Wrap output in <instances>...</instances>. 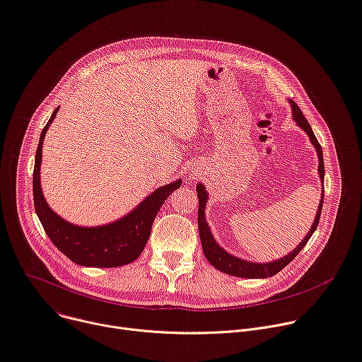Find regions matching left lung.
I'll return each instance as SVG.
<instances>
[{"instance_id":"left-lung-1","label":"left lung","mask_w":362,"mask_h":362,"mask_svg":"<svg viewBox=\"0 0 362 362\" xmlns=\"http://www.w3.org/2000/svg\"><path fill=\"white\" fill-rule=\"evenodd\" d=\"M292 105V113H293V120H296V124L308 134L312 145L315 146L316 152H317V159H319V177L320 181H322L324 185V177H325V167H324V155H322V148H320L309 122L306 120V117L303 116L302 110L299 109V106L291 100ZM197 194H198V230H199V240H202V246H203V252L207 257V260L220 272H224L227 274L231 276H237V277H246V279H262V277H270L274 276L277 272L282 270L285 266H288L298 255L299 252L306 246V243L309 242V238L312 237V234L315 233L319 218H320V211H322V206H324V188H322V197H320V203L317 207V213L315 217V221L309 230V233L306 234V237L299 243V246L291 252L289 255L284 256L282 259L279 260H273L269 263H253V262H247V260H242L238 257H234L231 255H228L223 247H220L217 245V242L214 240L211 230L206 221V203H207V191L204 188L203 184L197 185Z\"/></svg>"}]
</instances>
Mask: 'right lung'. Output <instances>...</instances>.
<instances>
[{
    "label": "right lung",
    "mask_w": 362,
    "mask_h": 362,
    "mask_svg": "<svg viewBox=\"0 0 362 362\" xmlns=\"http://www.w3.org/2000/svg\"><path fill=\"white\" fill-rule=\"evenodd\" d=\"M59 107L50 116L40 135L33 173V195L35 213L53 245L71 262L86 267H117L139 257L148 242L152 223L168 195L181 185L177 180L149 194L144 202L124 218L99 227L74 226L59 217L46 203L40 185V164L46 132Z\"/></svg>",
    "instance_id": "right-lung-1"
}]
</instances>
